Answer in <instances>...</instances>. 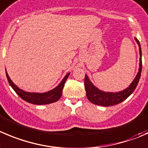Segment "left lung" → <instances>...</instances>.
Here are the masks:
<instances>
[{
    "label": "left lung",
    "instance_id": "1",
    "mask_svg": "<svg viewBox=\"0 0 148 148\" xmlns=\"http://www.w3.org/2000/svg\"><path fill=\"white\" fill-rule=\"evenodd\" d=\"M138 44L139 51H140V67L137 76L131 83L129 87L126 88L122 91L117 92H104L99 90L96 87L90 79L88 78L87 74H85L84 78V87H85L86 93H87V97L92 103L101 106H110L114 105L119 104L124 101L132 93L134 92L135 88L137 87V84L140 80V76L142 72V50L140 43L137 38H134Z\"/></svg>",
    "mask_w": 148,
    "mask_h": 148
}]
</instances>
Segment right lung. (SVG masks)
<instances>
[{
  "label": "right lung",
  "mask_w": 148,
  "mask_h": 148,
  "mask_svg": "<svg viewBox=\"0 0 148 148\" xmlns=\"http://www.w3.org/2000/svg\"><path fill=\"white\" fill-rule=\"evenodd\" d=\"M5 74H6L7 79H8V83L13 90L16 92L17 95L23 99L25 101L28 102V103H32V104L34 105H46L50 104V103H54L56 102L57 100H59L61 98V95H62V90L64 87L67 78L69 76L70 73H68L64 77L62 81L60 82V84L55 87L53 90H50V91L42 93H38V92H29L24 91L21 89H19L10 79L9 76L8 75V73L5 71Z\"/></svg>",
  "instance_id": "1"
}]
</instances>
